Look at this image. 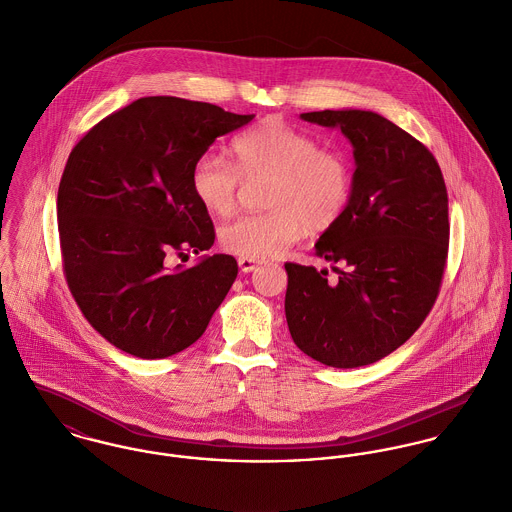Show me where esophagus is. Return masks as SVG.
Listing matches in <instances>:
<instances>
[{"label":"esophagus","mask_w":512,"mask_h":512,"mask_svg":"<svg viewBox=\"0 0 512 512\" xmlns=\"http://www.w3.org/2000/svg\"><path fill=\"white\" fill-rule=\"evenodd\" d=\"M260 264H262V262H258V260H254V258H238V266H240V270H242L244 274L254 272Z\"/></svg>","instance_id":"34e87169"}]
</instances>
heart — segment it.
<instances>
[{"mask_svg": "<svg viewBox=\"0 0 512 512\" xmlns=\"http://www.w3.org/2000/svg\"><path fill=\"white\" fill-rule=\"evenodd\" d=\"M234 163L203 153L191 169L195 199L213 215L236 207L242 179L270 177L264 213L238 217L220 228V246L240 258L266 260L282 254L305 230L325 232L345 215L353 195L349 159L313 136L270 116L232 142Z\"/></svg>", "mask_w": 512, "mask_h": 512, "instance_id": "1", "label": "heart"}]
</instances>
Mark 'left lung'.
<instances>
[{
  "instance_id": "obj_1",
  "label": "left lung",
  "mask_w": 512,
  "mask_h": 512,
  "mask_svg": "<svg viewBox=\"0 0 512 512\" xmlns=\"http://www.w3.org/2000/svg\"><path fill=\"white\" fill-rule=\"evenodd\" d=\"M301 118L341 128L357 169L345 215L315 244V256L343 266L337 280L286 262L288 327L323 365H370L404 345L438 299L449 248L445 181L428 147L374 112Z\"/></svg>"
}]
</instances>
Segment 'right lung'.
Wrapping results in <instances>:
<instances>
[{
    "mask_svg": "<svg viewBox=\"0 0 512 512\" xmlns=\"http://www.w3.org/2000/svg\"><path fill=\"white\" fill-rule=\"evenodd\" d=\"M254 114L146 96L112 112L73 147L59 197L63 272L86 321L114 347L165 359L191 347L236 280L215 254L169 272V256L209 250L215 226L195 199L191 169Z\"/></svg>",
    "mask_w": 512,
    "mask_h": 512,
    "instance_id": "add662e5",
    "label": "right lung"
}]
</instances>
